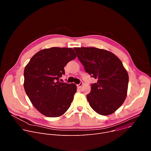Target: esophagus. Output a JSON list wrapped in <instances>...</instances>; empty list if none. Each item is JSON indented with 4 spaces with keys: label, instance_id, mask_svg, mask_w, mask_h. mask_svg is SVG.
Listing matches in <instances>:
<instances>
[{
    "label": "esophagus",
    "instance_id": "esophagus-1",
    "mask_svg": "<svg viewBox=\"0 0 151 151\" xmlns=\"http://www.w3.org/2000/svg\"><path fill=\"white\" fill-rule=\"evenodd\" d=\"M83 83L82 82H80L79 84H78V85H77V87H78V88H81L82 86L83 85Z\"/></svg>",
    "mask_w": 151,
    "mask_h": 151
}]
</instances>
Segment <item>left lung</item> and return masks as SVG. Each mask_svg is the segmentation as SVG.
<instances>
[{
  "instance_id": "left-lung-1",
  "label": "left lung",
  "mask_w": 151,
  "mask_h": 151,
  "mask_svg": "<svg viewBox=\"0 0 151 151\" xmlns=\"http://www.w3.org/2000/svg\"><path fill=\"white\" fill-rule=\"evenodd\" d=\"M84 69L97 79L87 96L91 108L101 115L115 112L126 99L128 75L112 52L94 47L74 48Z\"/></svg>"
}]
</instances>
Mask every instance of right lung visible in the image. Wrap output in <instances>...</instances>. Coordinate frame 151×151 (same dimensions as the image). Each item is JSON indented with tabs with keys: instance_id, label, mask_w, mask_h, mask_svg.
Listing matches in <instances>:
<instances>
[{
	"instance_id": "add662e5",
	"label": "right lung",
	"mask_w": 151,
	"mask_h": 151,
	"mask_svg": "<svg viewBox=\"0 0 151 151\" xmlns=\"http://www.w3.org/2000/svg\"><path fill=\"white\" fill-rule=\"evenodd\" d=\"M76 57L70 48L44 49L36 53L25 67V91L42 115L58 117L69 108L76 92V85L61 82L59 79L65 74L64 66Z\"/></svg>"
}]
</instances>
